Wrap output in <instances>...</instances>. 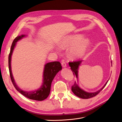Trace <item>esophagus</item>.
Masks as SVG:
<instances>
[{
  "label": "esophagus",
  "mask_w": 122,
  "mask_h": 122,
  "mask_svg": "<svg viewBox=\"0 0 122 122\" xmlns=\"http://www.w3.org/2000/svg\"><path fill=\"white\" fill-rule=\"evenodd\" d=\"M61 65H62V67H63V68L67 67V64H66V62H64V61H62V62H61Z\"/></svg>",
  "instance_id": "esophagus-1"
}]
</instances>
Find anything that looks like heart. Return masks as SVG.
Segmentation results:
<instances>
[{"mask_svg": "<svg viewBox=\"0 0 122 122\" xmlns=\"http://www.w3.org/2000/svg\"><path fill=\"white\" fill-rule=\"evenodd\" d=\"M91 45L90 39H84L81 34L67 35L60 41L58 46L61 48L66 49L71 47L70 55L74 59H79L84 56Z\"/></svg>", "mask_w": 122, "mask_h": 122, "instance_id": "b5f03b06", "label": "heart"}]
</instances>
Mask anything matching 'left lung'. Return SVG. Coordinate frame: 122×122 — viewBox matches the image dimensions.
Instances as JSON below:
<instances>
[{"mask_svg": "<svg viewBox=\"0 0 122 122\" xmlns=\"http://www.w3.org/2000/svg\"><path fill=\"white\" fill-rule=\"evenodd\" d=\"M82 61H74V62H69V66L71 67V69L74 75H75L76 78H77V80H78V69L80 64H81ZM108 80L107 81V82L105 83V84L104 85L101 89H100L98 91L96 92H93V93H89V92H87L86 91H84L82 88H81L79 86L78 84L75 82L74 84L72 86V91L73 93L76 96L82 99H89L92 97H94L96 96L97 95H98L100 92L103 88H104L108 82Z\"/></svg>", "mask_w": 122, "mask_h": 122, "instance_id": "left-lung-1", "label": "left lung"}]
</instances>
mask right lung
I'll return each instance as SVG.
<instances>
[{
  "mask_svg": "<svg viewBox=\"0 0 122 122\" xmlns=\"http://www.w3.org/2000/svg\"><path fill=\"white\" fill-rule=\"evenodd\" d=\"M26 36V35H22L18 36L13 41L10 48V53L9 56V68L11 80L16 89L22 95L28 99L36 101H43L46 99L50 94L51 83L57 73L61 70L62 67L60 62L53 61L48 62L45 65L43 75V83L38 90L34 91H24L18 86L14 78L11 68V59L14 49L17 42L19 40Z\"/></svg>",
  "mask_w": 122,
  "mask_h": 122,
  "instance_id": "obj_1",
  "label": "right lung"
}]
</instances>
